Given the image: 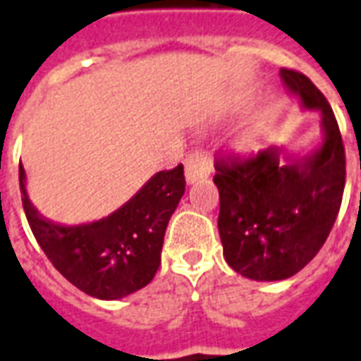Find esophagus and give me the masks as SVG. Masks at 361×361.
<instances>
[{
  "label": "esophagus",
  "mask_w": 361,
  "mask_h": 361,
  "mask_svg": "<svg viewBox=\"0 0 361 361\" xmlns=\"http://www.w3.org/2000/svg\"><path fill=\"white\" fill-rule=\"evenodd\" d=\"M210 172H212V164H210L208 154L201 153V151H193L191 154H188V159H185V181L188 183H195L202 178H208Z\"/></svg>",
  "instance_id": "34e87169"
}]
</instances>
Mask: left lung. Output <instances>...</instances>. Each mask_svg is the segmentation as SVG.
Returning a JSON list of instances; mask_svg holds the SVG:
<instances>
[{
    "label": "left lung",
    "instance_id": "1",
    "mask_svg": "<svg viewBox=\"0 0 361 361\" xmlns=\"http://www.w3.org/2000/svg\"><path fill=\"white\" fill-rule=\"evenodd\" d=\"M302 109L319 113L322 143L304 157L266 147L216 162L226 262L255 281L295 276L319 252L343 201L346 160L335 114L304 74L279 71Z\"/></svg>",
    "mask_w": 361,
    "mask_h": 361
}]
</instances>
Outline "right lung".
Masks as SVG:
<instances>
[{"mask_svg":"<svg viewBox=\"0 0 361 361\" xmlns=\"http://www.w3.org/2000/svg\"><path fill=\"white\" fill-rule=\"evenodd\" d=\"M18 180L32 233L74 287L99 300H118L153 281L168 221L185 193L181 164L154 173L113 214L78 226L44 218L30 202L23 166Z\"/></svg>","mask_w":361,"mask_h":361,"instance_id":"right-lung-1","label":"right lung"}]
</instances>
